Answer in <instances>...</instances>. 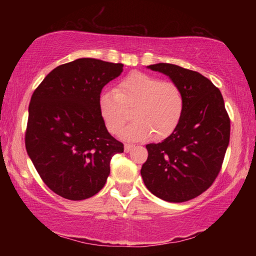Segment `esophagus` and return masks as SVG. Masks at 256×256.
I'll list each match as a JSON object with an SVG mask.
<instances>
[{"instance_id":"34e87169","label":"esophagus","mask_w":256,"mask_h":256,"mask_svg":"<svg viewBox=\"0 0 256 256\" xmlns=\"http://www.w3.org/2000/svg\"><path fill=\"white\" fill-rule=\"evenodd\" d=\"M133 144H125V146H124V151L125 152H130V151H131L132 149H133Z\"/></svg>"}]
</instances>
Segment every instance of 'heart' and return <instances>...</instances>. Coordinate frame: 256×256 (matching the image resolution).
Segmentation results:
<instances>
[{"label": "heart", "instance_id": "heart-1", "mask_svg": "<svg viewBox=\"0 0 256 256\" xmlns=\"http://www.w3.org/2000/svg\"><path fill=\"white\" fill-rule=\"evenodd\" d=\"M102 118L112 134L122 132L128 140H144L154 136L162 140L174 133L185 110L184 94L172 81L142 72H132L120 80L116 90H106L99 97Z\"/></svg>", "mask_w": 256, "mask_h": 256}]
</instances>
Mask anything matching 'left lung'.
Masks as SVG:
<instances>
[{
	"mask_svg": "<svg viewBox=\"0 0 256 256\" xmlns=\"http://www.w3.org/2000/svg\"><path fill=\"white\" fill-rule=\"evenodd\" d=\"M182 89L183 118L159 144L146 146L141 176L151 193L168 202H185L210 188L222 170L230 138V118L220 90L198 72L175 64L149 66Z\"/></svg>",
	"mask_w": 256,
	"mask_h": 256,
	"instance_id": "left-lung-1",
	"label": "left lung"
}]
</instances>
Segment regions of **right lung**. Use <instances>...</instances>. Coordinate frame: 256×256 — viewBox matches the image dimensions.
<instances>
[{"mask_svg":"<svg viewBox=\"0 0 256 256\" xmlns=\"http://www.w3.org/2000/svg\"><path fill=\"white\" fill-rule=\"evenodd\" d=\"M123 64L78 58L50 72L29 104L24 144L42 182L72 201L92 198L106 184L110 160L124 144L108 133L99 97Z\"/></svg>","mask_w":256,"mask_h":256,"instance_id":"1","label":"right lung"}]
</instances>
